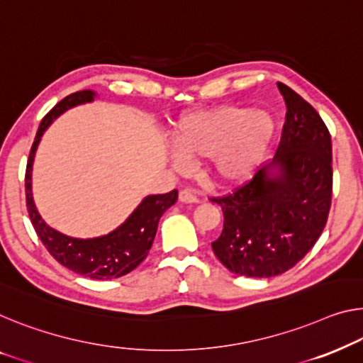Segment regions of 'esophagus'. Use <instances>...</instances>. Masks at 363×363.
Segmentation results:
<instances>
[{"label":"esophagus","mask_w":363,"mask_h":363,"mask_svg":"<svg viewBox=\"0 0 363 363\" xmlns=\"http://www.w3.org/2000/svg\"><path fill=\"white\" fill-rule=\"evenodd\" d=\"M179 200L184 203H196L199 202V199L196 194H194L192 191H187V189H184V191L179 192Z\"/></svg>","instance_id":"1"}]
</instances>
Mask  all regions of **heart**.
<instances>
[{"mask_svg": "<svg viewBox=\"0 0 363 363\" xmlns=\"http://www.w3.org/2000/svg\"><path fill=\"white\" fill-rule=\"evenodd\" d=\"M274 133L275 122L269 112L223 106L186 113L172 130V147L184 161L210 160L216 179L236 184L262 163Z\"/></svg>", "mask_w": 363, "mask_h": 363, "instance_id": "b5f03b06", "label": "heart"}]
</instances>
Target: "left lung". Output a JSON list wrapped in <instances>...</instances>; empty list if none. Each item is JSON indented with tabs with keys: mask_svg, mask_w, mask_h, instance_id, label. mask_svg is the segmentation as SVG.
Returning a JSON list of instances; mask_svg holds the SVG:
<instances>
[{
	"mask_svg": "<svg viewBox=\"0 0 363 363\" xmlns=\"http://www.w3.org/2000/svg\"><path fill=\"white\" fill-rule=\"evenodd\" d=\"M277 86L286 113L274 160L233 194L213 199L225 221L212 250L226 269L246 277H274L300 262L321 236L331 208L329 130L300 94Z\"/></svg>",
	"mask_w": 363,
	"mask_h": 363,
	"instance_id": "obj_1",
	"label": "left lung"
}]
</instances>
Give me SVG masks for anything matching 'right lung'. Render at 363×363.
<instances>
[{
  "mask_svg": "<svg viewBox=\"0 0 363 363\" xmlns=\"http://www.w3.org/2000/svg\"><path fill=\"white\" fill-rule=\"evenodd\" d=\"M94 91L84 89L73 93L62 99L53 109L42 118L35 140L32 143L29 160L26 167V203L29 218L32 221L37 236L40 238L47 251L73 272L96 280H109L122 277L138 266L148 256L153 245L158 221L171 205L176 203L177 191L158 194V196L145 197L137 208L130 213L123 223L111 231L109 235L91 238V240H78L69 238L50 228L42 220L32 199V163H34L35 150L39 147L42 135L48 125L65 111L74 106L84 104L94 99Z\"/></svg>",
  "mask_w": 363,
  "mask_h": 363,
  "instance_id": "right-lung-1",
  "label": "right lung"
}]
</instances>
